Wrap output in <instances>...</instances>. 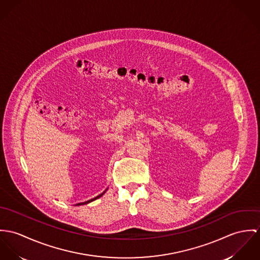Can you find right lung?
Returning <instances> with one entry per match:
<instances>
[{
	"mask_svg": "<svg viewBox=\"0 0 260 260\" xmlns=\"http://www.w3.org/2000/svg\"><path fill=\"white\" fill-rule=\"evenodd\" d=\"M105 192H106V191H104V192H103V193H101V194H100V196H98V197H95V198H94V199H92V200H89V201H87V202H82V203H78V204H77V205H82V204H86V203H88V202H92V201H94V200H96V199H99V198H101V197H102V196H103V194H104V193H105Z\"/></svg>",
	"mask_w": 260,
	"mask_h": 260,
	"instance_id": "add662e5",
	"label": "right lung"
}]
</instances>
